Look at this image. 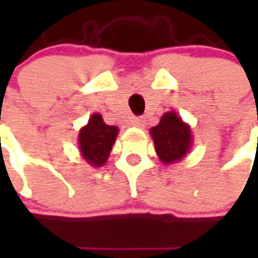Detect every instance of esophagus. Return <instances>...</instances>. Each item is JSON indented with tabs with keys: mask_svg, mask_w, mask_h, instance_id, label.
<instances>
[{
	"mask_svg": "<svg viewBox=\"0 0 258 258\" xmlns=\"http://www.w3.org/2000/svg\"><path fill=\"white\" fill-rule=\"evenodd\" d=\"M144 119L142 117H135L134 120H132V124H134L135 127H144Z\"/></svg>",
	"mask_w": 258,
	"mask_h": 258,
	"instance_id": "34e87169",
	"label": "esophagus"
}]
</instances>
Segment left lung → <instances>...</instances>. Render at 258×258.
I'll return each instance as SVG.
<instances>
[{"label":"left lung","instance_id":"left-lung-1","mask_svg":"<svg viewBox=\"0 0 258 258\" xmlns=\"http://www.w3.org/2000/svg\"><path fill=\"white\" fill-rule=\"evenodd\" d=\"M149 134L154 139L156 155L164 165L178 164L191 152V126L173 110L162 114L159 123L151 127Z\"/></svg>","mask_w":258,"mask_h":258}]
</instances>
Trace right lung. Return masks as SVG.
<instances>
[{"instance_id": "right-lung-1", "label": "right lung", "mask_w": 258, "mask_h": 258, "mask_svg": "<svg viewBox=\"0 0 258 258\" xmlns=\"http://www.w3.org/2000/svg\"><path fill=\"white\" fill-rule=\"evenodd\" d=\"M119 134L117 126H110L103 122L102 114L93 113L77 136L79 151L82 158L93 168H100L107 162Z\"/></svg>"}]
</instances>
